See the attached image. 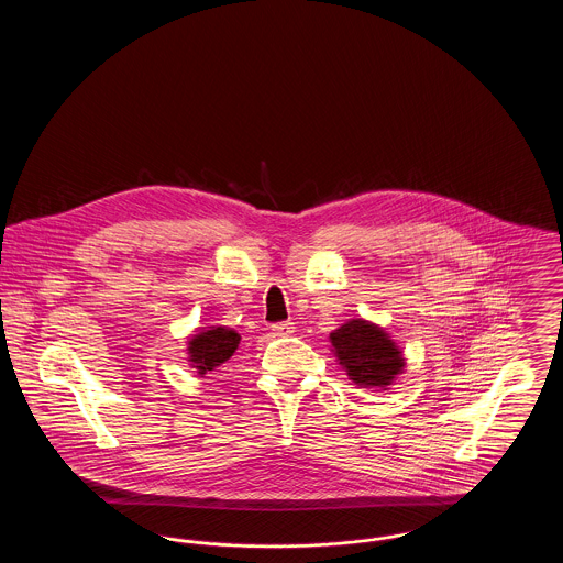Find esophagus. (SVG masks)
Listing matches in <instances>:
<instances>
[{"instance_id":"1","label":"esophagus","mask_w":563,"mask_h":563,"mask_svg":"<svg viewBox=\"0 0 563 563\" xmlns=\"http://www.w3.org/2000/svg\"><path fill=\"white\" fill-rule=\"evenodd\" d=\"M272 331H274V335H280V338H289V335H294L295 333V322H276V324H272Z\"/></svg>"}]
</instances>
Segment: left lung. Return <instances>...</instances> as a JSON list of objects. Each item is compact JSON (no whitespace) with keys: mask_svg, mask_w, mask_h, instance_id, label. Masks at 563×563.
Here are the masks:
<instances>
[{"mask_svg":"<svg viewBox=\"0 0 563 563\" xmlns=\"http://www.w3.org/2000/svg\"><path fill=\"white\" fill-rule=\"evenodd\" d=\"M331 352L356 386L382 388L405 372V356L390 333L365 319H350L329 333Z\"/></svg>","mask_w":563,"mask_h":563,"instance_id":"left-lung-1","label":"left lung"}]
</instances>
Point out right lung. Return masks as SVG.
<instances>
[{"label": "right lung", "mask_w": 563, "mask_h": 563, "mask_svg": "<svg viewBox=\"0 0 563 563\" xmlns=\"http://www.w3.org/2000/svg\"><path fill=\"white\" fill-rule=\"evenodd\" d=\"M241 335L230 327H202L188 338V363L198 375L214 372V367L228 363L239 350Z\"/></svg>", "instance_id": "obj_1"}]
</instances>
